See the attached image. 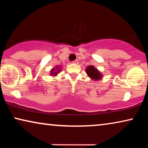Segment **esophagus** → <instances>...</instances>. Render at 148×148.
I'll use <instances>...</instances> for the list:
<instances>
[{
  "instance_id": "34e87169",
  "label": "esophagus",
  "mask_w": 148,
  "mask_h": 148,
  "mask_svg": "<svg viewBox=\"0 0 148 148\" xmlns=\"http://www.w3.org/2000/svg\"><path fill=\"white\" fill-rule=\"evenodd\" d=\"M73 63L74 64H77L78 63V60H75L73 61Z\"/></svg>"
}]
</instances>
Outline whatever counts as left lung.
<instances>
[{"instance_id":"obj_1","label":"left lung","mask_w":148,"mask_h":148,"mask_svg":"<svg viewBox=\"0 0 148 148\" xmlns=\"http://www.w3.org/2000/svg\"><path fill=\"white\" fill-rule=\"evenodd\" d=\"M86 73L88 75L92 78L93 80L98 81L102 78V74L98 71V69L94 67V66L90 65L88 66L86 69Z\"/></svg>"}]
</instances>
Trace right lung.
Here are the masks:
<instances>
[{"label": "right lung", "mask_w": 148, "mask_h": 148, "mask_svg": "<svg viewBox=\"0 0 148 148\" xmlns=\"http://www.w3.org/2000/svg\"><path fill=\"white\" fill-rule=\"evenodd\" d=\"M59 68H60V66H56L55 69H52L51 70V71H50L51 72L50 75H56L58 73V72L60 71Z\"/></svg>", "instance_id": "add662e5"}]
</instances>
